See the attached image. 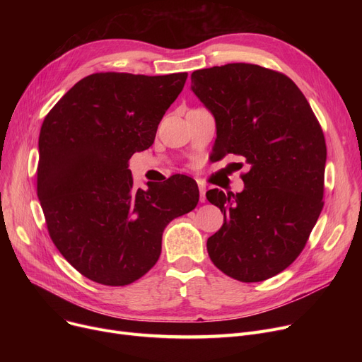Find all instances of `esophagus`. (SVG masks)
<instances>
[{"label": "esophagus", "instance_id": "obj_1", "mask_svg": "<svg viewBox=\"0 0 362 362\" xmlns=\"http://www.w3.org/2000/svg\"><path fill=\"white\" fill-rule=\"evenodd\" d=\"M198 187H199V201H201V202H205V201H206V197H205L206 187H205L202 183H198Z\"/></svg>", "mask_w": 362, "mask_h": 362}]
</instances>
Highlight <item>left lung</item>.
Returning a JSON list of instances; mask_svg holds the SVG:
<instances>
[{
    "mask_svg": "<svg viewBox=\"0 0 362 362\" xmlns=\"http://www.w3.org/2000/svg\"><path fill=\"white\" fill-rule=\"evenodd\" d=\"M191 81L216 119L214 157L235 154L250 165L242 192H206L224 214L208 255L232 279L267 280L298 258L325 205V135L286 74L230 63L197 70Z\"/></svg>",
    "mask_w": 362,
    "mask_h": 362,
    "instance_id": "8db88e82",
    "label": "left lung"
}]
</instances>
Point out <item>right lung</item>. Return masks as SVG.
Segmentation results:
<instances>
[{
  "label": "right lung",
  "mask_w": 362,
  "mask_h": 362,
  "mask_svg": "<svg viewBox=\"0 0 362 362\" xmlns=\"http://www.w3.org/2000/svg\"><path fill=\"white\" fill-rule=\"evenodd\" d=\"M187 73H93L47 114L40 133L37 198L57 250L92 281L124 286L160 258L165 226L192 211L194 179L133 189L129 167L148 149Z\"/></svg>",
  "instance_id": "add662e5"
}]
</instances>
